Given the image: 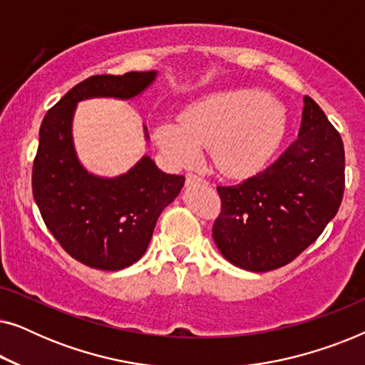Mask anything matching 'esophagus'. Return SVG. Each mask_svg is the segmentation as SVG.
Returning a JSON list of instances; mask_svg holds the SVG:
<instances>
[{
    "instance_id": "esophagus-1",
    "label": "esophagus",
    "mask_w": 365,
    "mask_h": 365,
    "mask_svg": "<svg viewBox=\"0 0 365 365\" xmlns=\"http://www.w3.org/2000/svg\"><path fill=\"white\" fill-rule=\"evenodd\" d=\"M204 179L202 178H199V176H196V174H192V173H187L186 174V184H192V182H202Z\"/></svg>"
}]
</instances>
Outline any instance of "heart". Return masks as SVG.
<instances>
[{"instance_id": "heart-1", "label": "heart", "mask_w": 365, "mask_h": 365, "mask_svg": "<svg viewBox=\"0 0 365 365\" xmlns=\"http://www.w3.org/2000/svg\"><path fill=\"white\" fill-rule=\"evenodd\" d=\"M287 113L279 99L254 89H229L204 96L184 109L179 123L164 121L154 139L169 161L189 166L201 146L219 171L244 178L259 171L286 133Z\"/></svg>"}]
</instances>
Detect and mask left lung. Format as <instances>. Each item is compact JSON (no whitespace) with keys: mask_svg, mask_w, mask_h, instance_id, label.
I'll return each instance as SVG.
<instances>
[{"mask_svg":"<svg viewBox=\"0 0 365 365\" xmlns=\"http://www.w3.org/2000/svg\"><path fill=\"white\" fill-rule=\"evenodd\" d=\"M341 134L304 98L297 139L276 163L234 186H217L214 242L234 266L267 272L294 261L336 216L344 194Z\"/></svg>","mask_w":365,"mask_h":365,"instance_id":"obj_1","label":"left lung"}]
</instances>
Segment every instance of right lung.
<instances>
[{"instance_id":"obj_1","label":"right lung","mask_w":365,"mask_h":365,"mask_svg":"<svg viewBox=\"0 0 365 365\" xmlns=\"http://www.w3.org/2000/svg\"><path fill=\"white\" fill-rule=\"evenodd\" d=\"M156 76V71H131L84 79L49 109L41 123L33 163L34 201L49 232L84 266L119 271L139 261L163 209L181 192L184 176L163 173L149 156L116 178L88 173L74 151V109L89 98L131 99ZM144 133L148 139L146 128Z\"/></svg>"}]
</instances>
